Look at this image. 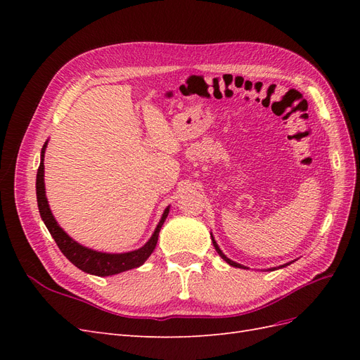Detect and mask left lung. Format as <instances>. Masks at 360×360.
I'll list each match as a JSON object with an SVG mask.
<instances>
[{
    "label": "left lung",
    "instance_id": "1",
    "mask_svg": "<svg viewBox=\"0 0 360 360\" xmlns=\"http://www.w3.org/2000/svg\"><path fill=\"white\" fill-rule=\"evenodd\" d=\"M212 236V234H210ZM212 242H213V246H214V249H216V252L217 254H219L225 261H226V263L228 264H230V266H233V267H238V269H246L245 266H242V264H238V263H236V261H233V259H230V258H228L224 252H222V250L219 249V246H217V243L214 242V238H213V236H212ZM290 263H287V264H284V266H281V267H285V266H288ZM269 270H276V267H271V269H269Z\"/></svg>",
    "mask_w": 360,
    "mask_h": 360
}]
</instances>
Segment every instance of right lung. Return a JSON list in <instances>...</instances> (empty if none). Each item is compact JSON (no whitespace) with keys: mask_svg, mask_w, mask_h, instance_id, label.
<instances>
[{"mask_svg":"<svg viewBox=\"0 0 360 360\" xmlns=\"http://www.w3.org/2000/svg\"><path fill=\"white\" fill-rule=\"evenodd\" d=\"M46 146H48V141L41 148L40 167L37 169V179H36L37 205H39L41 221L45 222L51 236L53 237V240H56V243L58 245L64 257H66L72 264H75L76 267L85 271V274L96 275V276H111V275L122 274V271L135 269V267H139L141 264H144L146 259L151 255V252H153L156 248L159 231L169 213V207H167L165 212H163L153 236L150 237V240L143 248L132 250V252H124V254H106V252H99V250H93L90 248H85V246L79 245L78 242H75L73 238L63 230L49 209L46 192H45V179H43L45 177V165H43V158H45Z\"/></svg>","mask_w":360,"mask_h":360,"instance_id":"1","label":"right lung"}]
</instances>
